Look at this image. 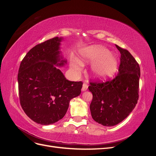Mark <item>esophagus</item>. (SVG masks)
<instances>
[{
  "label": "esophagus",
  "instance_id": "1",
  "mask_svg": "<svg viewBox=\"0 0 156 156\" xmlns=\"http://www.w3.org/2000/svg\"><path fill=\"white\" fill-rule=\"evenodd\" d=\"M88 88V85L86 84V83H84L83 84V87H82V91L84 92V91H86L87 90Z\"/></svg>",
  "mask_w": 156,
  "mask_h": 156
}]
</instances>
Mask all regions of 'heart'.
<instances>
[{
	"label": "heart",
	"instance_id": "obj_1",
	"mask_svg": "<svg viewBox=\"0 0 156 156\" xmlns=\"http://www.w3.org/2000/svg\"><path fill=\"white\" fill-rule=\"evenodd\" d=\"M79 62H72L70 68L74 73L81 69V65L92 63L91 73L97 79L105 80L111 77L117 69L116 56L101 46H90L80 52Z\"/></svg>",
	"mask_w": 156,
	"mask_h": 156
}]
</instances>
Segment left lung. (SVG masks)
I'll list each match as a JSON object with an SVG mask.
<instances>
[{"label":"left lung","instance_id":"left-lung-1","mask_svg":"<svg viewBox=\"0 0 156 156\" xmlns=\"http://www.w3.org/2000/svg\"><path fill=\"white\" fill-rule=\"evenodd\" d=\"M115 45L121 54L119 74L112 81L90 83L88 87L93 95L90 105L92 117L104 126H114L123 121L139 99V65L128 51Z\"/></svg>","mask_w":156,"mask_h":156}]
</instances>
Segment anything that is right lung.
<instances>
[{
	"label": "right lung",
	"instance_id": "1",
	"mask_svg": "<svg viewBox=\"0 0 156 156\" xmlns=\"http://www.w3.org/2000/svg\"><path fill=\"white\" fill-rule=\"evenodd\" d=\"M62 37L31 49L23 59L17 76L21 105L31 120L49 125L65 116L72 99L80 95L83 83L69 81L57 67L67 60L60 51Z\"/></svg>",
	"mask_w": 156,
	"mask_h": 156
}]
</instances>
